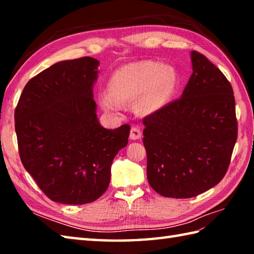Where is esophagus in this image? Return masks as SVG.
<instances>
[{
  "instance_id": "obj_1",
  "label": "esophagus",
  "mask_w": 254,
  "mask_h": 254,
  "mask_svg": "<svg viewBox=\"0 0 254 254\" xmlns=\"http://www.w3.org/2000/svg\"><path fill=\"white\" fill-rule=\"evenodd\" d=\"M141 137H142L141 130H139V128L136 127H133L131 128V132H130V138L133 139V141H135V139H139Z\"/></svg>"
}]
</instances>
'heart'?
I'll use <instances>...</instances> for the list:
<instances>
[{
	"label": "heart",
	"instance_id": "obj_1",
	"mask_svg": "<svg viewBox=\"0 0 254 254\" xmlns=\"http://www.w3.org/2000/svg\"><path fill=\"white\" fill-rule=\"evenodd\" d=\"M176 86L177 74L172 66L150 61L132 63L113 73L108 94L100 96V104L107 111H118L119 105L138 99L137 110L149 115L171 99Z\"/></svg>",
	"mask_w": 254,
	"mask_h": 254
}]
</instances>
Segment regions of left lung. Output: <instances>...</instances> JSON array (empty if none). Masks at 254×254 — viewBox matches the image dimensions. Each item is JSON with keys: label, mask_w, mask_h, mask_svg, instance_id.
Here are the masks:
<instances>
[{"label": "left lung", "mask_w": 254, "mask_h": 254, "mask_svg": "<svg viewBox=\"0 0 254 254\" xmlns=\"http://www.w3.org/2000/svg\"><path fill=\"white\" fill-rule=\"evenodd\" d=\"M179 99L144 118L147 180L160 195L196 196L223 179L237 141L234 90L214 64L192 51Z\"/></svg>", "instance_id": "1"}]
</instances>
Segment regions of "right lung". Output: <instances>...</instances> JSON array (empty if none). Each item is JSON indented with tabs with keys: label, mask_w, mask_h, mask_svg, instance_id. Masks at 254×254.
<instances>
[{
	"label": "right lung",
	"mask_w": 254,
	"mask_h": 254,
	"mask_svg": "<svg viewBox=\"0 0 254 254\" xmlns=\"http://www.w3.org/2000/svg\"><path fill=\"white\" fill-rule=\"evenodd\" d=\"M98 66L90 57L53 64L26 84L16 107L21 163L58 203L82 205L100 197L113 158L127 145V124L108 130L97 117Z\"/></svg>",
	"instance_id": "obj_1"
}]
</instances>
